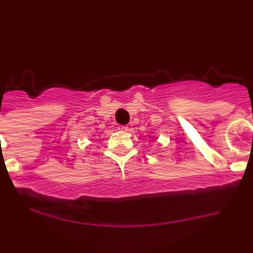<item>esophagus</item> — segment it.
I'll return each mask as SVG.
<instances>
[{
	"label": "esophagus",
	"instance_id": "obj_1",
	"mask_svg": "<svg viewBox=\"0 0 253 253\" xmlns=\"http://www.w3.org/2000/svg\"><path fill=\"white\" fill-rule=\"evenodd\" d=\"M119 129L126 132V130H128V126H119Z\"/></svg>",
	"mask_w": 253,
	"mask_h": 253
}]
</instances>
